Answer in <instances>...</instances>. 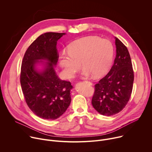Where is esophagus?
Returning a JSON list of instances; mask_svg holds the SVG:
<instances>
[{
    "mask_svg": "<svg viewBox=\"0 0 152 152\" xmlns=\"http://www.w3.org/2000/svg\"><path fill=\"white\" fill-rule=\"evenodd\" d=\"M85 82H86V83H89V84H90L91 85H92V83H91V81H85Z\"/></svg>",
    "mask_w": 152,
    "mask_h": 152,
    "instance_id": "1",
    "label": "esophagus"
}]
</instances>
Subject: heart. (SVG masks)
Listing matches in <instances>:
<instances>
[{
	"label": "heart",
	"instance_id": "b5f03b06",
	"mask_svg": "<svg viewBox=\"0 0 152 152\" xmlns=\"http://www.w3.org/2000/svg\"><path fill=\"white\" fill-rule=\"evenodd\" d=\"M68 52H62L59 63L66 78H72L80 68H84L82 75H93L98 78L106 74L112 64L114 46L108 40L98 37H83L67 46Z\"/></svg>",
	"mask_w": 152,
	"mask_h": 152
}]
</instances>
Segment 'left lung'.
<instances>
[{"label":"left lung","instance_id":"left-lung-1","mask_svg":"<svg viewBox=\"0 0 152 152\" xmlns=\"http://www.w3.org/2000/svg\"><path fill=\"white\" fill-rule=\"evenodd\" d=\"M115 39L116 57L109 72L95 85L92 99L100 114L111 116L121 112L130 99L134 80L130 56L126 46Z\"/></svg>","mask_w":152,"mask_h":152}]
</instances>
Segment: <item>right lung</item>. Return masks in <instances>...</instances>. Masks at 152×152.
Instances as JSON below:
<instances>
[{
  "label": "right lung",
  "instance_id": "add662e5",
  "mask_svg": "<svg viewBox=\"0 0 152 152\" xmlns=\"http://www.w3.org/2000/svg\"><path fill=\"white\" fill-rule=\"evenodd\" d=\"M66 33L46 32L28 47L21 66L20 84L26 103L41 118L56 120L71 102L69 81L60 80L55 67L58 59L57 41ZM42 64L43 68H37Z\"/></svg>",
  "mask_w": 152,
  "mask_h": 152
}]
</instances>
